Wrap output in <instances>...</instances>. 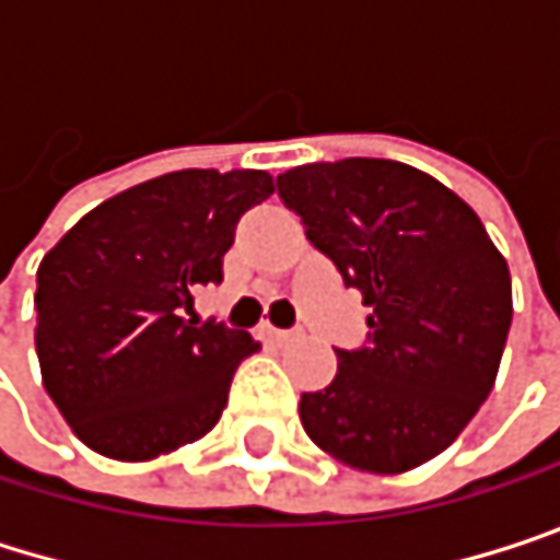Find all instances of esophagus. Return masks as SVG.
<instances>
[{"label": "esophagus", "instance_id": "34e87169", "mask_svg": "<svg viewBox=\"0 0 560 560\" xmlns=\"http://www.w3.org/2000/svg\"><path fill=\"white\" fill-rule=\"evenodd\" d=\"M262 337H266L269 343H288V340H294L291 330H279V327H262Z\"/></svg>", "mask_w": 560, "mask_h": 560}]
</instances>
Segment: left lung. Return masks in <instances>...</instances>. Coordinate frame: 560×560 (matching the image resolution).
Here are the masks:
<instances>
[{
	"instance_id": "obj_1",
	"label": "left lung",
	"mask_w": 560,
	"mask_h": 560,
	"mask_svg": "<svg viewBox=\"0 0 560 560\" xmlns=\"http://www.w3.org/2000/svg\"><path fill=\"white\" fill-rule=\"evenodd\" d=\"M307 240L373 311L370 343L301 395L307 438L363 474H405L441 451L493 392L512 281L480 217L431 174L389 159L279 174Z\"/></svg>"
}]
</instances>
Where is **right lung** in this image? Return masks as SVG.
Returning <instances> with one entry per match:
<instances>
[{
  "label": "right lung",
  "mask_w": 560,
  "mask_h": 560,
  "mask_svg": "<svg viewBox=\"0 0 560 560\" xmlns=\"http://www.w3.org/2000/svg\"><path fill=\"white\" fill-rule=\"evenodd\" d=\"M272 190L269 171H171L93 207L42 259V383L90 451L155 460L220 421L259 343L184 314L223 281L240 217Z\"/></svg>",
  "instance_id": "right-lung-1"
}]
</instances>
